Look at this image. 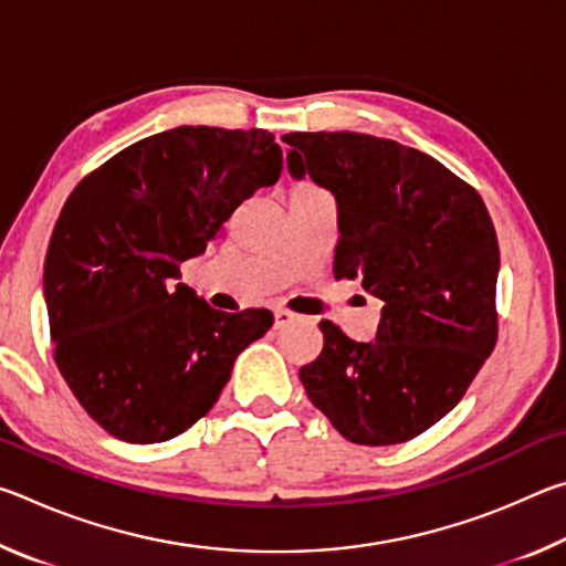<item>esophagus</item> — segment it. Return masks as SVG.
Returning a JSON list of instances; mask_svg holds the SVG:
<instances>
[{"label":"esophagus","mask_w":566,"mask_h":566,"mask_svg":"<svg viewBox=\"0 0 566 566\" xmlns=\"http://www.w3.org/2000/svg\"><path fill=\"white\" fill-rule=\"evenodd\" d=\"M294 322V314L292 312H286V310H276L274 312V327L280 329V327H286V324H292Z\"/></svg>","instance_id":"esophagus-1"}]
</instances>
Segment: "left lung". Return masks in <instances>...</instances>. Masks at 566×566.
<instances>
[{"label":"left lung","instance_id":"1","mask_svg":"<svg viewBox=\"0 0 566 566\" xmlns=\"http://www.w3.org/2000/svg\"><path fill=\"white\" fill-rule=\"evenodd\" d=\"M286 165L339 209L334 276L381 306L375 342L322 322L306 397L354 444H401L457 407L496 344L500 244L472 185L424 151L354 132H292Z\"/></svg>","mask_w":566,"mask_h":566}]
</instances>
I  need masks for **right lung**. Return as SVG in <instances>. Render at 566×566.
Wrapping results in <instances>:
<instances>
[{"instance_id": "obj_1", "label": "right lung", "mask_w": 566, "mask_h": 566, "mask_svg": "<svg viewBox=\"0 0 566 566\" xmlns=\"http://www.w3.org/2000/svg\"><path fill=\"white\" fill-rule=\"evenodd\" d=\"M282 175L266 129L177 127L84 177L44 260L54 361L82 409L122 442H167L205 417L272 312L227 314L177 284L179 264Z\"/></svg>"}]
</instances>
